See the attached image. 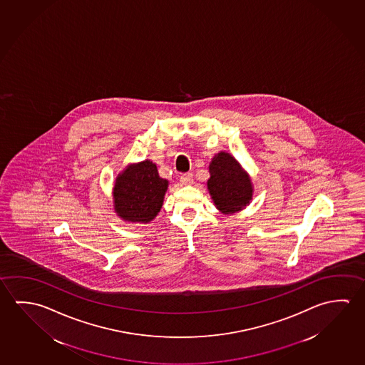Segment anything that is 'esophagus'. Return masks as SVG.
Wrapping results in <instances>:
<instances>
[{
    "label": "esophagus",
    "instance_id": "34e87169",
    "mask_svg": "<svg viewBox=\"0 0 365 365\" xmlns=\"http://www.w3.org/2000/svg\"><path fill=\"white\" fill-rule=\"evenodd\" d=\"M180 182H182L183 185H192L193 175H192V173L182 174V175H180Z\"/></svg>",
    "mask_w": 365,
    "mask_h": 365
}]
</instances>
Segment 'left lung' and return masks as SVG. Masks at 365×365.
<instances>
[{"instance_id":"left-lung-1","label":"left lung","mask_w":365,"mask_h":365,"mask_svg":"<svg viewBox=\"0 0 365 365\" xmlns=\"http://www.w3.org/2000/svg\"><path fill=\"white\" fill-rule=\"evenodd\" d=\"M207 188L216 207L224 214H233L251 202V178L237 159L229 153H217L209 165Z\"/></svg>"}]
</instances>
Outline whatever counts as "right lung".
Returning <instances> with one entry per match:
<instances>
[{
	"mask_svg": "<svg viewBox=\"0 0 365 365\" xmlns=\"http://www.w3.org/2000/svg\"><path fill=\"white\" fill-rule=\"evenodd\" d=\"M167 190L156 164L148 159L131 164L115 178L114 211L122 220L148 224L162 209Z\"/></svg>",
	"mask_w": 365,
	"mask_h": 365,
	"instance_id": "right-lung-1",
	"label": "right lung"
}]
</instances>
